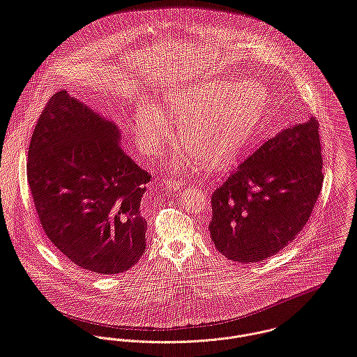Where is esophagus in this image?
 <instances>
[{"mask_svg":"<svg viewBox=\"0 0 357 357\" xmlns=\"http://www.w3.org/2000/svg\"><path fill=\"white\" fill-rule=\"evenodd\" d=\"M162 185L165 188H167V190H173L174 191V190H178V188H181L184 185V180L178 178V177H169V178H166L162 183Z\"/></svg>","mask_w":357,"mask_h":357,"instance_id":"esophagus-1","label":"esophagus"}]
</instances>
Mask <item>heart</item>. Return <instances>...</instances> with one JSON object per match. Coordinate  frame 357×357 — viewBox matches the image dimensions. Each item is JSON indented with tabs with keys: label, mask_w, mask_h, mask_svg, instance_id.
<instances>
[{
	"label": "heart",
	"mask_w": 357,
	"mask_h": 357,
	"mask_svg": "<svg viewBox=\"0 0 357 357\" xmlns=\"http://www.w3.org/2000/svg\"><path fill=\"white\" fill-rule=\"evenodd\" d=\"M220 91L219 96L206 86H197L174 93L163 102L165 115L183 123L180 141L211 166H225L237 158L264 111V97L253 87L238 84ZM135 131L142 149L156 153L169 138L170 127L158 109L144 108L137 116ZM183 152L195 156L191 149Z\"/></svg>",
	"instance_id": "b5f03b06"
}]
</instances>
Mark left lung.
Instances as JSON below:
<instances>
[{"label":"left lung","instance_id":"left-lung-1","mask_svg":"<svg viewBox=\"0 0 357 357\" xmlns=\"http://www.w3.org/2000/svg\"><path fill=\"white\" fill-rule=\"evenodd\" d=\"M319 120L267 139L212 194L211 238L226 257L260 261L294 241L323 185Z\"/></svg>","mask_w":357,"mask_h":357}]
</instances>
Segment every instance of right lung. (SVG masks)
<instances>
[{"instance_id": "1", "label": "right lung", "mask_w": 357, "mask_h": 357, "mask_svg": "<svg viewBox=\"0 0 357 357\" xmlns=\"http://www.w3.org/2000/svg\"><path fill=\"white\" fill-rule=\"evenodd\" d=\"M115 123L55 93L34 127L27 181L41 227L73 264L98 274L132 267L145 250L139 213L148 172L119 145Z\"/></svg>"}]
</instances>
